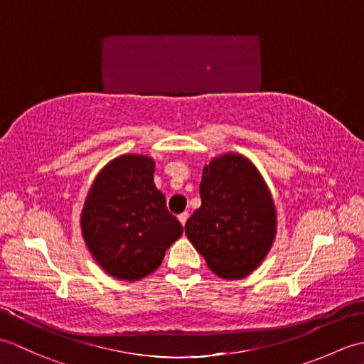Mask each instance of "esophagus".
I'll list each match as a JSON object with an SVG mask.
<instances>
[{"mask_svg":"<svg viewBox=\"0 0 364 364\" xmlns=\"http://www.w3.org/2000/svg\"><path fill=\"white\" fill-rule=\"evenodd\" d=\"M188 218H189V213H181L180 215H178V220L181 222V225L184 227L186 225V222H188Z\"/></svg>","mask_w":364,"mask_h":364,"instance_id":"34e87169","label":"esophagus"}]
</instances>
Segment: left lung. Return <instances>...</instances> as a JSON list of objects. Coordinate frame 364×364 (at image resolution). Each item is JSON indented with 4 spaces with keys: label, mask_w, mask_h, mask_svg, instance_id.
I'll list each match as a JSON object with an SVG mask.
<instances>
[{
    "label": "left lung",
    "mask_w": 364,
    "mask_h": 364,
    "mask_svg": "<svg viewBox=\"0 0 364 364\" xmlns=\"http://www.w3.org/2000/svg\"><path fill=\"white\" fill-rule=\"evenodd\" d=\"M202 206L188 219L186 236L214 274L249 275L264 259L277 231L275 206L252 162L236 153L214 158L200 183Z\"/></svg>",
    "instance_id": "1"
}]
</instances>
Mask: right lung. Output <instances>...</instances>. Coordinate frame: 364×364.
<instances>
[{
  "instance_id": "obj_1",
  "label": "right lung",
  "mask_w": 364,
  "mask_h": 364,
  "mask_svg": "<svg viewBox=\"0 0 364 364\" xmlns=\"http://www.w3.org/2000/svg\"><path fill=\"white\" fill-rule=\"evenodd\" d=\"M154 162L123 154L95 178L81 214L84 241L107 274L141 280L161 264L183 227L153 183Z\"/></svg>"
}]
</instances>
